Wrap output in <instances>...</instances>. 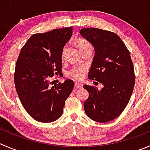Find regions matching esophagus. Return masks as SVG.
<instances>
[{
	"mask_svg": "<svg viewBox=\"0 0 150 150\" xmlns=\"http://www.w3.org/2000/svg\"><path fill=\"white\" fill-rule=\"evenodd\" d=\"M75 86L78 88H81L83 86V83H80V82H75Z\"/></svg>",
	"mask_w": 150,
	"mask_h": 150,
	"instance_id": "1",
	"label": "esophagus"
}]
</instances>
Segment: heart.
<instances>
[{
    "instance_id": "heart-1",
    "label": "heart",
    "mask_w": 150,
    "mask_h": 150,
    "mask_svg": "<svg viewBox=\"0 0 150 150\" xmlns=\"http://www.w3.org/2000/svg\"><path fill=\"white\" fill-rule=\"evenodd\" d=\"M77 43H78V47H80L81 51L83 50L84 49L87 48V47H91L90 43L88 42L87 40H83V39H80V40H78V42H77ZM68 46H69V45L66 44L64 46L63 48H62V59H64L65 57H66ZM84 70H85V68L82 66L74 67L72 69H70V70L67 72V76L69 77V78H72V79L74 80H80L81 78H82L83 75Z\"/></svg>"
}]
</instances>
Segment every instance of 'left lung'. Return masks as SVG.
<instances>
[{
    "instance_id": "obj_1",
    "label": "left lung",
    "mask_w": 150,
    "mask_h": 150,
    "mask_svg": "<svg viewBox=\"0 0 150 150\" xmlns=\"http://www.w3.org/2000/svg\"><path fill=\"white\" fill-rule=\"evenodd\" d=\"M80 33L94 47L88 78L101 83V90L84 85L88 97L84 110L91 120L108 122L117 118L128 104L135 85L130 52L120 36L103 29L83 28Z\"/></svg>"
}]
</instances>
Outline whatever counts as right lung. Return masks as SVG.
<instances>
[{
  "label": "right lung",
  "mask_w": 150,
  "mask_h": 150,
  "mask_svg": "<svg viewBox=\"0 0 150 150\" xmlns=\"http://www.w3.org/2000/svg\"><path fill=\"white\" fill-rule=\"evenodd\" d=\"M72 27L35 33L22 47L14 72V84L28 114L41 122H52L63 113L73 81L51 86L50 79L62 73V50L71 38Z\"/></svg>",
  "instance_id": "obj_1"
}]
</instances>
